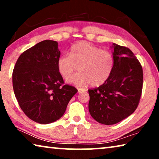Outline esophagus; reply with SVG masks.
Returning a JSON list of instances; mask_svg holds the SVG:
<instances>
[{"label":"esophagus","mask_w":159,"mask_h":159,"mask_svg":"<svg viewBox=\"0 0 159 159\" xmlns=\"http://www.w3.org/2000/svg\"><path fill=\"white\" fill-rule=\"evenodd\" d=\"M85 91H86V90L83 89V88H78V92H79V93H83V92H85Z\"/></svg>","instance_id":"obj_1"}]
</instances>
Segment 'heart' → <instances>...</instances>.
<instances>
[{"label": "heart", "mask_w": 159, "mask_h": 159, "mask_svg": "<svg viewBox=\"0 0 159 159\" xmlns=\"http://www.w3.org/2000/svg\"><path fill=\"white\" fill-rule=\"evenodd\" d=\"M114 65L113 55L108 50H100L88 42H79L71 48L69 55H63L58 59L59 71L67 80L76 72H80L71 77L69 82L81 85L89 83L98 87L108 80Z\"/></svg>", "instance_id": "1"}]
</instances>
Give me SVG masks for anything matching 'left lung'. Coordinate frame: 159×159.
I'll return each mask as SVG.
<instances>
[{"label":"left lung","mask_w":159,"mask_h":159,"mask_svg":"<svg viewBox=\"0 0 159 159\" xmlns=\"http://www.w3.org/2000/svg\"><path fill=\"white\" fill-rule=\"evenodd\" d=\"M114 65L108 80L88 90V109L97 121L113 125L135 111L142 95L143 70L128 48L113 44Z\"/></svg>","instance_id":"left-lung-1"}]
</instances>
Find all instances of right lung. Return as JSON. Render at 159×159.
Wrapping results in <instances>:
<instances>
[{
	"label": "right lung",
	"instance_id": "add662e5",
	"mask_svg": "<svg viewBox=\"0 0 159 159\" xmlns=\"http://www.w3.org/2000/svg\"><path fill=\"white\" fill-rule=\"evenodd\" d=\"M57 41L45 40L21 54L12 72L13 90L20 108L34 121L58 120L78 90L64 84L59 71Z\"/></svg>",
	"mask_w": 159,
	"mask_h": 159
}]
</instances>
